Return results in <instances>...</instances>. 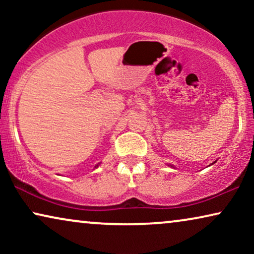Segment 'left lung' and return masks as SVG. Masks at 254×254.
Instances as JSON below:
<instances>
[{
	"label": "left lung",
	"mask_w": 254,
	"mask_h": 254,
	"mask_svg": "<svg viewBox=\"0 0 254 254\" xmlns=\"http://www.w3.org/2000/svg\"><path fill=\"white\" fill-rule=\"evenodd\" d=\"M172 166H173V165H172ZM173 168H175V166H173Z\"/></svg>",
	"instance_id": "obj_1"
}]
</instances>
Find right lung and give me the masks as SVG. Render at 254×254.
<instances>
[{
    "mask_svg": "<svg viewBox=\"0 0 254 254\" xmlns=\"http://www.w3.org/2000/svg\"><path fill=\"white\" fill-rule=\"evenodd\" d=\"M97 166H98V165H96V168H97Z\"/></svg>",
    "mask_w": 254,
    "mask_h": 254,
    "instance_id": "right-lung-1",
    "label": "right lung"
}]
</instances>
